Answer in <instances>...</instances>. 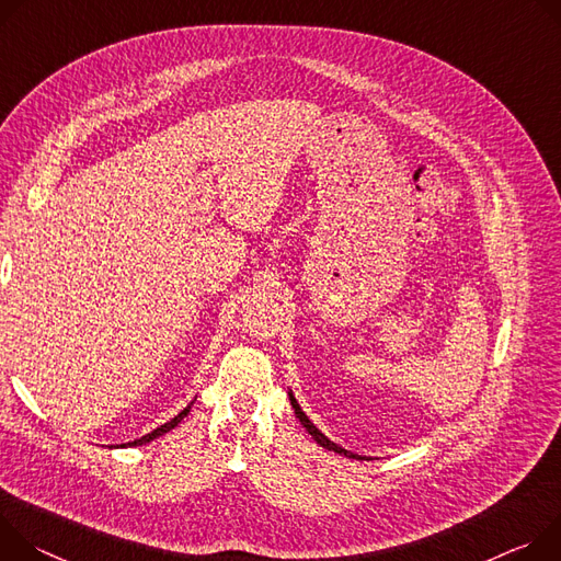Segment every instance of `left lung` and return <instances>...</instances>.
I'll return each mask as SVG.
<instances>
[{
    "mask_svg": "<svg viewBox=\"0 0 561 561\" xmlns=\"http://www.w3.org/2000/svg\"><path fill=\"white\" fill-rule=\"evenodd\" d=\"M287 397H289V403H291V408H294V414L298 416V421L302 423V427L309 432V434H312V439L319 444V446H323L325 450H332V453H336V455H343V457H350V459H358V461H363V459H367V457H363V455H356V453H352V450H345V448H341L339 444H334V442H330L328 437H325V434L312 423V421H309V416L302 412V408L298 405V401H296V397H294V392L289 390L287 392Z\"/></svg>",
    "mask_w": 561,
    "mask_h": 561,
    "instance_id": "1",
    "label": "left lung"
}]
</instances>
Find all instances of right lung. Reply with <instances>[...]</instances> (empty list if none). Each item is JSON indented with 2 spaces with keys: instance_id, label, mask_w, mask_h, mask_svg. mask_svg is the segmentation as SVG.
<instances>
[{
  "instance_id": "right-lung-1",
  "label": "right lung",
  "mask_w": 561,
  "mask_h": 561,
  "mask_svg": "<svg viewBox=\"0 0 561 561\" xmlns=\"http://www.w3.org/2000/svg\"><path fill=\"white\" fill-rule=\"evenodd\" d=\"M194 401H196V397H194ZM194 401L186 405L182 412H178L171 421H167L164 425H160V427H156V430H151L149 434H145V437H140V439H136V442H129V444H122L119 448H127V446H142V444H149V442H153V439H158V437H162V434H167L169 430H173L186 414H190V410H192V405H194Z\"/></svg>"
}]
</instances>
